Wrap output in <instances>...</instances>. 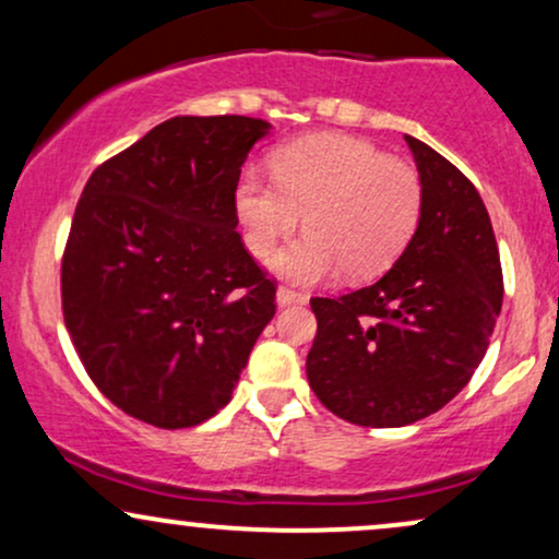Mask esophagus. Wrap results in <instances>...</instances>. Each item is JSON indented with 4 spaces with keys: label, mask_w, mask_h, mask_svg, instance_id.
I'll return each instance as SVG.
<instances>
[{
    "label": "esophagus",
    "mask_w": 559,
    "mask_h": 559,
    "mask_svg": "<svg viewBox=\"0 0 559 559\" xmlns=\"http://www.w3.org/2000/svg\"><path fill=\"white\" fill-rule=\"evenodd\" d=\"M305 301H307V297H305V294L294 292V288H288V286H281V288H278V292H275V305H278V307L305 305Z\"/></svg>",
    "instance_id": "1"
}]
</instances>
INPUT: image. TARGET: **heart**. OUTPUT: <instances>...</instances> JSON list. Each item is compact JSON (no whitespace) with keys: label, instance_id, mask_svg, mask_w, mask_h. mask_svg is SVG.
<instances>
[{"label":"heart","instance_id":"b5f03b06","mask_svg":"<svg viewBox=\"0 0 559 559\" xmlns=\"http://www.w3.org/2000/svg\"><path fill=\"white\" fill-rule=\"evenodd\" d=\"M273 181L243 173L236 183V215L252 254H267L294 234L305 215L307 234L267 260L271 271L297 284H325L344 267L355 281L386 273L423 213L418 170L386 157L370 141L307 136L278 146Z\"/></svg>","mask_w":559,"mask_h":559}]
</instances>
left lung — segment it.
I'll use <instances>...</instances> for the list:
<instances>
[{"mask_svg":"<svg viewBox=\"0 0 559 559\" xmlns=\"http://www.w3.org/2000/svg\"><path fill=\"white\" fill-rule=\"evenodd\" d=\"M404 141L423 183L415 236L373 286L310 301L307 381L333 415L370 428L409 426L454 400L484 360L504 294L476 186L428 144Z\"/></svg>","mask_w":559,"mask_h":559,"instance_id":"left-lung-1","label":"left lung"}]
</instances>
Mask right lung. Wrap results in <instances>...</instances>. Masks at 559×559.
<instances>
[{
    "label": "right lung",
    "instance_id": "add662e5",
    "mask_svg": "<svg viewBox=\"0 0 559 559\" xmlns=\"http://www.w3.org/2000/svg\"><path fill=\"white\" fill-rule=\"evenodd\" d=\"M271 123L178 115L88 178L62 260V312L96 389L131 418L191 428L234 396L275 316L243 249L241 165Z\"/></svg>",
    "mask_w": 559,
    "mask_h": 559
}]
</instances>
